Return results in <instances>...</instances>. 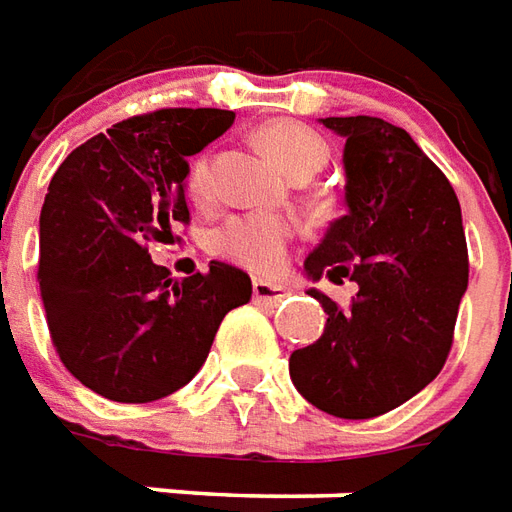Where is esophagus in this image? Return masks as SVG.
I'll return each mask as SVG.
<instances>
[{
	"label": "esophagus",
	"mask_w": 512,
	"mask_h": 512,
	"mask_svg": "<svg viewBox=\"0 0 512 512\" xmlns=\"http://www.w3.org/2000/svg\"><path fill=\"white\" fill-rule=\"evenodd\" d=\"M252 296H255L257 305L277 307L280 302H285V299H288V288H285V285H277V282L255 280L252 282Z\"/></svg>",
	"instance_id": "34e87169"
}]
</instances>
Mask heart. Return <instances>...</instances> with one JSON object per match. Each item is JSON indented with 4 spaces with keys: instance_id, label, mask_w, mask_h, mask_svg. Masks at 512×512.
<instances>
[{
    "instance_id": "b5f03b06",
    "label": "heart",
    "mask_w": 512,
    "mask_h": 512,
    "mask_svg": "<svg viewBox=\"0 0 512 512\" xmlns=\"http://www.w3.org/2000/svg\"><path fill=\"white\" fill-rule=\"evenodd\" d=\"M255 135L271 160L291 180H305L330 160V144L316 130H310L299 121H266L257 127ZM185 191L196 202L210 199L213 182H210L207 155H196L191 160V166L185 171ZM291 232V221L280 213H244V216L227 219L213 232V249L249 271H271L280 266Z\"/></svg>"
}]
</instances>
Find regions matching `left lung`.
<instances>
[{
    "label": "left lung",
    "instance_id": "left-lung-1",
    "mask_svg": "<svg viewBox=\"0 0 512 512\" xmlns=\"http://www.w3.org/2000/svg\"><path fill=\"white\" fill-rule=\"evenodd\" d=\"M346 138V216L307 255L316 282H357L349 307L310 288L327 324L291 355V380L338 418H374L416 396L452 349L468 288V249L455 188L402 127L374 116H332Z\"/></svg>",
    "mask_w": 512,
    "mask_h": 512
}]
</instances>
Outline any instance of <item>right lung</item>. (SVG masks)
<instances>
[{"label": "right lung", "mask_w": 512, "mask_h": 512, "mask_svg": "<svg viewBox=\"0 0 512 512\" xmlns=\"http://www.w3.org/2000/svg\"><path fill=\"white\" fill-rule=\"evenodd\" d=\"M235 113L166 107L113 124L55 171L41 207L38 282L57 355L105 399L144 405L194 380L221 318L252 299L241 268L210 260L182 282L155 266L152 241L188 221V157Z\"/></svg>", "instance_id": "right-lung-1"}]
</instances>
